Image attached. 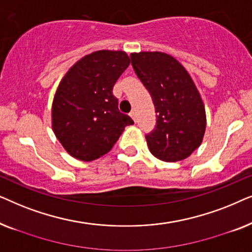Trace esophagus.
Here are the masks:
<instances>
[{"label": "esophagus", "mask_w": 252, "mask_h": 252, "mask_svg": "<svg viewBox=\"0 0 252 252\" xmlns=\"http://www.w3.org/2000/svg\"><path fill=\"white\" fill-rule=\"evenodd\" d=\"M129 116H130V118H132L133 120H134V122H135L136 123V112L135 111H130V113H129Z\"/></svg>", "instance_id": "1"}]
</instances>
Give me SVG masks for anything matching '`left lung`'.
<instances>
[{"mask_svg": "<svg viewBox=\"0 0 252 252\" xmlns=\"http://www.w3.org/2000/svg\"><path fill=\"white\" fill-rule=\"evenodd\" d=\"M134 71L150 93L156 126L146 135L150 153L165 161L187 158L201 146L205 106L187 70L160 51L130 54Z\"/></svg>", "mask_w": 252, "mask_h": 252, "instance_id": "8db88e82", "label": "left lung"}]
</instances>
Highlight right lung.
Returning a JSON list of instances; mask_svg holds the SVG:
<instances>
[{"mask_svg":"<svg viewBox=\"0 0 252 252\" xmlns=\"http://www.w3.org/2000/svg\"><path fill=\"white\" fill-rule=\"evenodd\" d=\"M122 50H98L72 65L58 85L51 106V126L68 155L92 161L109 153L134 122L119 112L113 86L128 67Z\"/></svg>","mask_w":252,"mask_h":252,"instance_id":"obj_1","label":"right lung"}]
</instances>
